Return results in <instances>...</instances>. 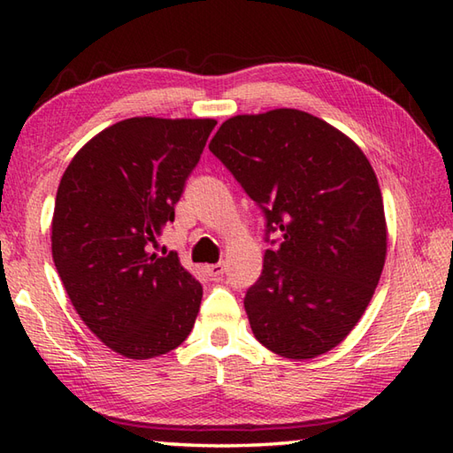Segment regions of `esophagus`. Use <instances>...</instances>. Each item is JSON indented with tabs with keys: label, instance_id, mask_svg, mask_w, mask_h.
<instances>
[{
	"label": "esophagus",
	"instance_id": "34e87169",
	"mask_svg": "<svg viewBox=\"0 0 453 453\" xmlns=\"http://www.w3.org/2000/svg\"><path fill=\"white\" fill-rule=\"evenodd\" d=\"M203 270H205V273L210 275V278H218V275H221L226 272V264H208V265H203Z\"/></svg>",
	"mask_w": 453,
	"mask_h": 453
}]
</instances>
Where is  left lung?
I'll use <instances>...</instances> for the list:
<instances>
[{
	"label": "left lung",
	"instance_id": "1",
	"mask_svg": "<svg viewBox=\"0 0 453 453\" xmlns=\"http://www.w3.org/2000/svg\"><path fill=\"white\" fill-rule=\"evenodd\" d=\"M210 150L265 213L259 280L245 294L251 332L273 354L311 359L346 340L386 264L378 178L346 134L280 107L221 124Z\"/></svg>",
	"mask_w": 453,
	"mask_h": 453
}]
</instances>
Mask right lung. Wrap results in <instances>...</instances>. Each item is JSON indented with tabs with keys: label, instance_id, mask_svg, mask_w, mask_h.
I'll list each match as a JSON object with an SVG mask.
<instances>
[{
	"label": "right lung",
	"instance_id": "add662e5",
	"mask_svg": "<svg viewBox=\"0 0 453 453\" xmlns=\"http://www.w3.org/2000/svg\"><path fill=\"white\" fill-rule=\"evenodd\" d=\"M216 119L129 118L83 145L61 175L51 256L75 311L107 348L129 359L186 342L202 283L175 251L150 243L175 218L188 175Z\"/></svg>",
	"mask_w": 453,
	"mask_h": 453
}]
</instances>
